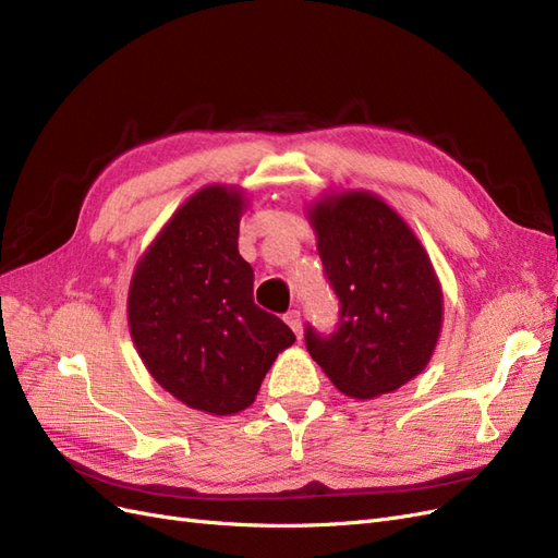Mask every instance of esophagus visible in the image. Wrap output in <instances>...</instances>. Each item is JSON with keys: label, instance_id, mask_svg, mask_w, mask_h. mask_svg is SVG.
<instances>
[{"label": "esophagus", "instance_id": "34e87169", "mask_svg": "<svg viewBox=\"0 0 558 558\" xmlns=\"http://www.w3.org/2000/svg\"><path fill=\"white\" fill-rule=\"evenodd\" d=\"M283 320L291 326V330L295 332V337L300 340V337H302V318H300V312H298V310H291L289 314L283 316Z\"/></svg>", "mask_w": 558, "mask_h": 558}]
</instances>
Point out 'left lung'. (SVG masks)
<instances>
[{
	"label": "left lung",
	"instance_id": "8db88e82",
	"mask_svg": "<svg viewBox=\"0 0 558 558\" xmlns=\"http://www.w3.org/2000/svg\"><path fill=\"white\" fill-rule=\"evenodd\" d=\"M307 216L340 298L337 330L307 326L310 356L351 398L391 393L428 365L440 337L442 289L428 253L375 193L320 197Z\"/></svg>",
	"mask_w": 558,
	"mask_h": 558
}]
</instances>
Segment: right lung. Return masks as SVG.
Returning <instances> with one entry per match:
<instances>
[{"label": "right lung", "instance_id": "obj_1", "mask_svg": "<svg viewBox=\"0 0 558 558\" xmlns=\"http://www.w3.org/2000/svg\"><path fill=\"white\" fill-rule=\"evenodd\" d=\"M246 197L207 185L174 211L134 267L128 324L165 391L193 410L238 414L256 400L293 330L253 302V269L240 256Z\"/></svg>", "mask_w": 558, "mask_h": 558}]
</instances>
